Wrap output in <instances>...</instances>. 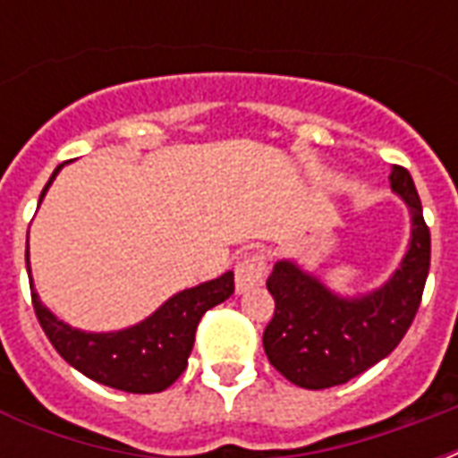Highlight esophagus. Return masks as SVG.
<instances>
[{
    "instance_id": "obj_1",
    "label": "esophagus",
    "mask_w": 458,
    "mask_h": 458,
    "mask_svg": "<svg viewBox=\"0 0 458 458\" xmlns=\"http://www.w3.org/2000/svg\"><path fill=\"white\" fill-rule=\"evenodd\" d=\"M265 275H267V258L262 252H248L235 265V289L248 292V289L258 287L262 284Z\"/></svg>"
}]
</instances>
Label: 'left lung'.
Returning a JSON list of instances; mask_svg holds the SVG:
<instances>
[{
  "label": "left lung",
  "mask_w": 458,
  "mask_h": 458,
  "mask_svg": "<svg viewBox=\"0 0 458 458\" xmlns=\"http://www.w3.org/2000/svg\"><path fill=\"white\" fill-rule=\"evenodd\" d=\"M412 213V240L393 279L363 299H338L292 262H277L267 279L275 314L262 345L289 383L324 390L348 383L390 355L412 327L429 275L432 240L422 203L404 166L390 174Z\"/></svg>",
  "instance_id": "obj_1"
}]
</instances>
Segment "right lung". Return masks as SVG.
<instances>
[{"label":"right lung","mask_w":458,"mask_h":458,"mask_svg":"<svg viewBox=\"0 0 458 458\" xmlns=\"http://www.w3.org/2000/svg\"><path fill=\"white\" fill-rule=\"evenodd\" d=\"M61 166L41 191V199L55 179ZM41 203V200H38ZM29 267V252H26ZM31 284V279H29ZM235 292L233 272L210 279L206 284L183 289L171 297L164 307L137 327L117 334H83L75 331L48 311L31 289V304L36 318L44 328L51 345L61 353L65 363L88 375L95 383H103L124 393H161L176 383L186 365L196 341L200 317Z\"/></svg>","instance_id":"right-lung-1"}]
</instances>
